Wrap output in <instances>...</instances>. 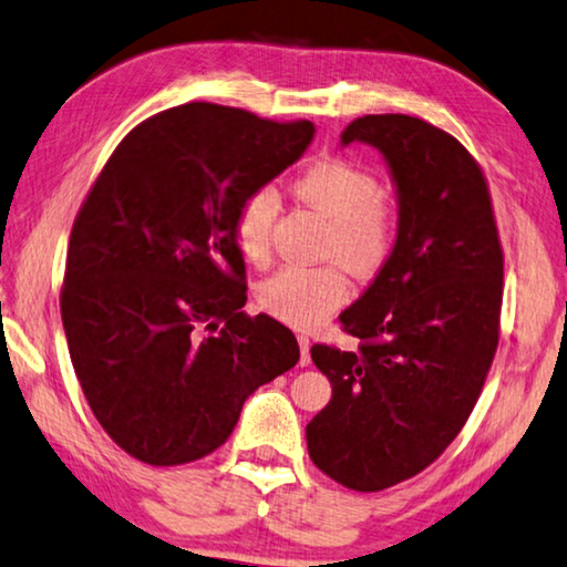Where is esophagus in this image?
<instances>
[{"mask_svg":"<svg viewBox=\"0 0 567 567\" xmlns=\"http://www.w3.org/2000/svg\"><path fill=\"white\" fill-rule=\"evenodd\" d=\"M299 347H301V360H299V364H301V368H307V364H311V354H309L311 342H309L307 334H299Z\"/></svg>","mask_w":567,"mask_h":567,"instance_id":"34e87169","label":"esophagus"}]
</instances>
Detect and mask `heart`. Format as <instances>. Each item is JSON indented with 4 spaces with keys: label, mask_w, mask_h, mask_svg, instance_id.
Listing matches in <instances>:
<instances>
[{
    "label": "heart",
    "mask_w": 567,
    "mask_h": 567,
    "mask_svg": "<svg viewBox=\"0 0 567 567\" xmlns=\"http://www.w3.org/2000/svg\"><path fill=\"white\" fill-rule=\"evenodd\" d=\"M303 203L329 217L324 240L357 276L378 274L393 254L398 215L380 195L374 174L342 156H324L309 164L293 182ZM278 195L271 187L250 193L235 215V243L248 260H264L271 248ZM350 296V284L337 264L286 266L260 284L258 301L271 317L291 327H317Z\"/></svg>",
    "instance_id": "heart-1"
}]
</instances>
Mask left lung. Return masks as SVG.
Masks as SVG:
<instances>
[{
	"instance_id": "left-lung-1",
	"label": "left lung",
	"mask_w": 567,
	"mask_h": 567,
	"mask_svg": "<svg viewBox=\"0 0 567 567\" xmlns=\"http://www.w3.org/2000/svg\"><path fill=\"white\" fill-rule=\"evenodd\" d=\"M374 146L398 197L393 254L350 309L357 352L313 344L332 400L309 456L347 489L380 492L443 454L472 415L499 342L504 258L484 174L454 136L403 113L339 136Z\"/></svg>"
}]
</instances>
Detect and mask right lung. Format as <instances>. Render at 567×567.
<instances>
[{
	"mask_svg": "<svg viewBox=\"0 0 567 567\" xmlns=\"http://www.w3.org/2000/svg\"><path fill=\"white\" fill-rule=\"evenodd\" d=\"M313 134L185 103L128 132L85 197L60 296L68 350L103 431L144 464L213 454L243 403L299 362L289 327L240 311L235 215Z\"/></svg>",
	"mask_w": 567,
	"mask_h": 567,
	"instance_id": "1",
	"label": "right lung"
}]
</instances>
